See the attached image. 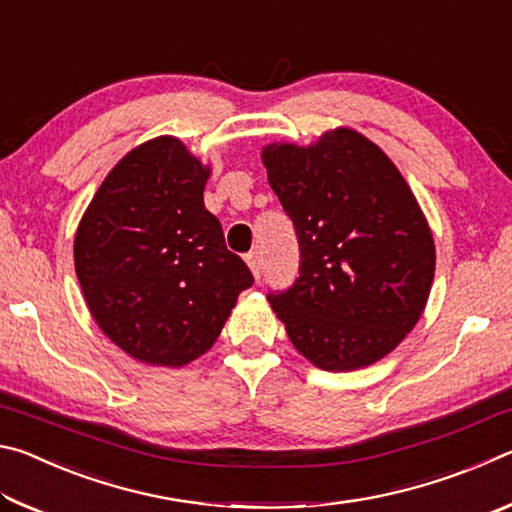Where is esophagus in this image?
<instances>
[{
    "label": "esophagus",
    "mask_w": 512,
    "mask_h": 512,
    "mask_svg": "<svg viewBox=\"0 0 512 512\" xmlns=\"http://www.w3.org/2000/svg\"><path fill=\"white\" fill-rule=\"evenodd\" d=\"M246 262L250 266V271H253L255 280H259V277H262V257H259V253H248Z\"/></svg>",
    "instance_id": "1"
}]
</instances>
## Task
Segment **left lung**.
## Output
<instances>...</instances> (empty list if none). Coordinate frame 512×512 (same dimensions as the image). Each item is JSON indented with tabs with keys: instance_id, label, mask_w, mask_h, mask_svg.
<instances>
[{
	"instance_id": "8db88e82",
	"label": "left lung",
	"mask_w": 512,
	"mask_h": 512,
	"mask_svg": "<svg viewBox=\"0 0 512 512\" xmlns=\"http://www.w3.org/2000/svg\"><path fill=\"white\" fill-rule=\"evenodd\" d=\"M268 183L293 221L298 277L268 293L300 354L329 372L370 366L418 323L436 268L429 225L379 146L339 128L266 146Z\"/></svg>"
}]
</instances>
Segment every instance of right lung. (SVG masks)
<instances>
[{
  "label": "right lung",
  "mask_w": 512,
  "mask_h": 512,
  "mask_svg": "<svg viewBox=\"0 0 512 512\" xmlns=\"http://www.w3.org/2000/svg\"><path fill=\"white\" fill-rule=\"evenodd\" d=\"M210 169L173 137L137 146L112 169L74 239L97 325L153 366H183L219 339L255 277L205 210Z\"/></svg>",
  "instance_id": "1"
}]
</instances>
